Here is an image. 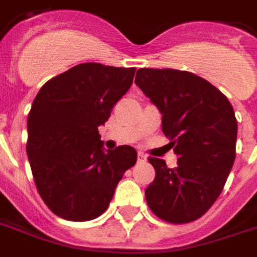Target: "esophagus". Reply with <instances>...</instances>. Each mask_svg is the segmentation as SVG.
Listing matches in <instances>:
<instances>
[{
    "instance_id": "1",
    "label": "esophagus",
    "mask_w": 257,
    "mask_h": 257,
    "mask_svg": "<svg viewBox=\"0 0 257 257\" xmlns=\"http://www.w3.org/2000/svg\"><path fill=\"white\" fill-rule=\"evenodd\" d=\"M146 161V156L144 153H138V163H145Z\"/></svg>"
}]
</instances>
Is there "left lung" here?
<instances>
[{
  "label": "left lung",
  "instance_id": "obj_1",
  "mask_svg": "<svg viewBox=\"0 0 257 257\" xmlns=\"http://www.w3.org/2000/svg\"><path fill=\"white\" fill-rule=\"evenodd\" d=\"M136 84L163 115V133L177 167L150 157L156 177L145 190L158 218L192 222L213 206L236 158L237 120L230 101L209 81L190 71L140 69Z\"/></svg>",
  "mask_w": 257,
  "mask_h": 257
}]
</instances>
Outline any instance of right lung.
<instances>
[{
	"instance_id": "add662e5",
	"label": "right lung",
	"mask_w": 257,
	"mask_h": 257,
	"mask_svg": "<svg viewBox=\"0 0 257 257\" xmlns=\"http://www.w3.org/2000/svg\"><path fill=\"white\" fill-rule=\"evenodd\" d=\"M134 74L136 67L81 63L36 94L27 121V154L39 195L58 217L82 222L101 215L136 164L134 148L105 152L97 130Z\"/></svg>"
}]
</instances>
